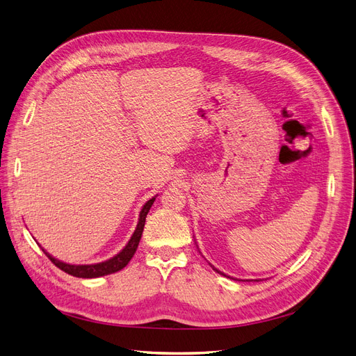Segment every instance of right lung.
<instances>
[{"label": "right lung", "instance_id": "1", "mask_svg": "<svg viewBox=\"0 0 356 356\" xmlns=\"http://www.w3.org/2000/svg\"><path fill=\"white\" fill-rule=\"evenodd\" d=\"M154 201H155V198L149 200L147 204L143 205L140 216H139L138 227H136L134 236H131L129 243L124 246L123 251L120 254H117L115 257H113L108 261L99 262V264H90V266H70V264H65V262H61V261L56 259L54 257H51L48 252H45V251L44 252L56 267H58L64 273L73 275V277H79V279H95V277H101V275H107V274H111V273L120 271L122 268H124L129 264V261L136 252L139 241H140V236H142V232H143V227H145V218H147V214L149 213V208L154 204Z\"/></svg>", "mask_w": 356, "mask_h": 356}]
</instances>
